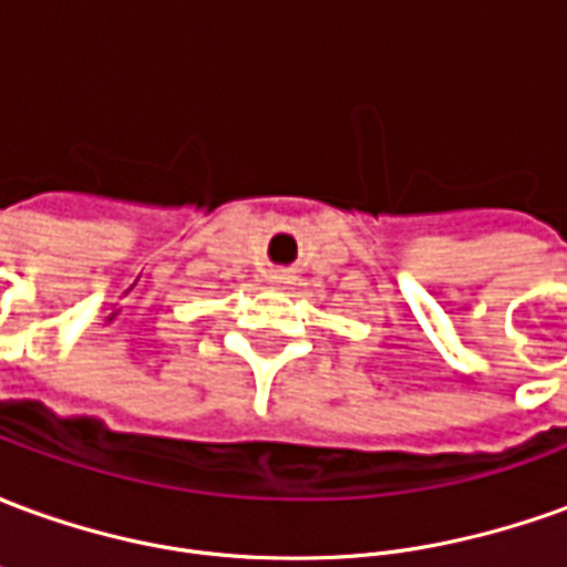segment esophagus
Returning a JSON list of instances; mask_svg holds the SVG:
<instances>
[{"mask_svg": "<svg viewBox=\"0 0 567 567\" xmlns=\"http://www.w3.org/2000/svg\"><path fill=\"white\" fill-rule=\"evenodd\" d=\"M270 279L276 285H288V282H291V279H295V272H291V270H272Z\"/></svg>", "mask_w": 567, "mask_h": 567, "instance_id": "34e87169", "label": "esophagus"}]
</instances>
